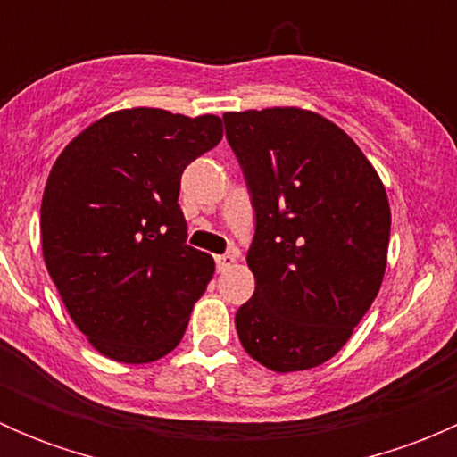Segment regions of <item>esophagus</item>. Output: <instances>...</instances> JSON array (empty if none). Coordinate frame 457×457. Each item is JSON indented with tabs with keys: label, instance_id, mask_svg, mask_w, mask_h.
<instances>
[{
	"label": "esophagus",
	"instance_id": "1",
	"mask_svg": "<svg viewBox=\"0 0 457 457\" xmlns=\"http://www.w3.org/2000/svg\"><path fill=\"white\" fill-rule=\"evenodd\" d=\"M214 261H216V270H219V271L229 270V267L234 265V256L232 254H219L214 258Z\"/></svg>",
	"mask_w": 457,
	"mask_h": 457
}]
</instances>
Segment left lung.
<instances>
[{
	"label": "left lung",
	"mask_w": 457,
	"mask_h": 457,
	"mask_svg": "<svg viewBox=\"0 0 457 457\" xmlns=\"http://www.w3.org/2000/svg\"><path fill=\"white\" fill-rule=\"evenodd\" d=\"M223 121L256 212V289L234 318L238 338L267 370H312L343 349L378 296L391 229L385 186L361 147L310 110Z\"/></svg>",
	"instance_id": "left-lung-1"
}]
</instances>
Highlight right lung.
I'll list each match as a JSON object with an SVG mask.
<instances>
[{
    "mask_svg": "<svg viewBox=\"0 0 457 457\" xmlns=\"http://www.w3.org/2000/svg\"><path fill=\"white\" fill-rule=\"evenodd\" d=\"M223 139L214 114H108L59 154L41 199V247L75 325L117 362L181 343L214 261L187 245L181 174Z\"/></svg>",
    "mask_w": 457,
    "mask_h": 457,
    "instance_id": "add662e5",
    "label": "right lung"
}]
</instances>
